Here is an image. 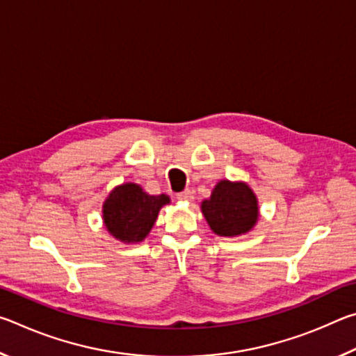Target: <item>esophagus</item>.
Returning <instances> with one entry per match:
<instances>
[{"label": "esophagus", "instance_id": "1", "mask_svg": "<svg viewBox=\"0 0 356 356\" xmlns=\"http://www.w3.org/2000/svg\"><path fill=\"white\" fill-rule=\"evenodd\" d=\"M193 191L191 190H185V191H182V193H179L177 195V200L179 201H184V202H191L193 201Z\"/></svg>", "mask_w": 356, "mask_h": 356}]
</instances>
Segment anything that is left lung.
I'll return each mask as SVG.
<instances>
[{"label": "left lung", "instance_id": "8db88e82", "mask_svg": "<svg viewBox=\"0 0 356 356\" xmlns=\"http://www.w3.org/2000/svg\"><path fill=\"white\" fill-rule=\"evenodd\" d=\"M201 212L216 236L238 237L256 226L259 201L246 182L222 179L215 185L210 197L201 202Z\"/></svg>", "mask_w": 356, "mask_h": 356}]
</instances>
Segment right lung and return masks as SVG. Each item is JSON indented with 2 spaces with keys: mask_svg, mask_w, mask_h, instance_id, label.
<instances>
[{
  "mask_svg": "<svg viewBox=\"0 0 356 356\" xmlns=\"http://www.w3.org/2000/svg\"><path fill=\"white\" fill-rule=\"evenodd\" d=\"M168 195H149L141 185L127 182L113 188L102 206L106 231L122 243H140L149 236L160 209L170 204Z\"/></svg>",
  "mask_w": 356,
  "mask_h": 356,
  "instance_id": "1",
  "label": "right lung"
}]
</instances>
